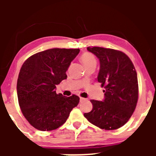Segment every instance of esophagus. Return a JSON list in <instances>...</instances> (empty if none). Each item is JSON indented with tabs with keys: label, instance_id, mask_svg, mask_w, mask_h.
<instances>
[{
	"label": "esophagus",
	"instance_id": "1",
	"mask_svg": "<svg viewBox=\"0 0 156 156\" xmlns=\"http://www.w3.org/2000/svg\"><path fill=\"white\" fill-rule=\"evenodd\" d=\"M85 100H86V98H81V97H80V102H82V101H85Z\"/></svg>",
	"mask_w": 156,
	"mask_h": 156
}]
</instances>
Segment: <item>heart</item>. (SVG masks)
<instances>
[{
  "label": "heart",
  "instance_id": "heart-1",
  "mask_svg": "<svg viewBox=\"0 0 156 156\" xmlns=\"http://www.w3.org/2000/svg\"><path fill=\"white\" fill-rule=\"evenodd\" d=\"M80 61H81V62L83 63L84 67L88 65L89 64H96L95 57H94V55H92V53H88V52H86V53H84L81 55V56H80Z\"/></svg>",
  "mask_w": 156,
  "mask_h": 156
}]
</instances>
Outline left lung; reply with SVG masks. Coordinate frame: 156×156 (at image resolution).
Listing matches in <instances>:
<instances>
[{
    "instance_id": "1",
    "label": "left lung",
    "mask_w": 156,
    "mask_h": 156,
    "mask_svg": "<svg viewBox=\"0 0 156 156\" xmlns=\"http://www.w3.org/2000/svg\"><path fill=\"white\" fill-rule=\"evenodd\" d=\"M87 50L99 58L98 81L105 88V99L91 100L92 110L83 115L89 122L101 129H118L129 120L136 106L139 96L136 71L123 52L100 47H88Z\"/></svg>"
}]
</instances>
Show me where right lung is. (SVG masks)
I'll return each mask as SVG.
<instances>
[{
    "instance_id": "obj_1",
    "label": "right lung",
    "mask_w": 156,
    "mask_h": 156,
    "mask_svg": "<svg viewBox=\"0 0 156 156\" xmlns=\"http://www.w3.org/2000/svg\"><path fill=\"white\" fill-rule=\"evenodd\" d=\"M79 49L52 48L34 54L23 64L17 83L20 107L36 129L59 128L79 103V97L56 94L55 86L67 78L66 72Z\"/></svg>"
}]
</instances>
